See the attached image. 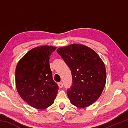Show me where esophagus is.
I'll list each match as a JSON object with an SVG mask.
<instances>
[{
  "instance_id": "34e87169",
  "label": "esophagus",
  "mask_w": 128,
  "mask_h": 128,
  "mask_svg": "<svg viewBox=\"0 0 128 128\" xmlns=\"http://www.w3.org/2000/svg\"><path fill=\"white\" fill-rule=\"evenodd\" d=\"M58 86H59V87L60 88H62V86H63V84H62V82H59V83H58Z\"/></svg>"
}]
</instances>
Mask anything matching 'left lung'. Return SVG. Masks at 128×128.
I'll list each match as a JSON object with an SVG mask.
<instances>
[{"instance_id": "obj_1", "label": "left lung", "mask_w": 128, "mask_h": 128, "mask_svg": "<svg viewBox=\"0 0 128 128\" xmlns=\"http://www.w3.org/2000/svg\"><path fill=\"white\" fill-rule=\"evenodd\" d=\"M57 52L72 72V85L67 90L71 103L78 108L92 104L106 85L107 76L102 60L96 52L81 44L60 47Z\"/></svg>"}]
</instances>
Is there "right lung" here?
Instances as JSON below:
<instances>
[{"label": "right lung", "mask_w": 128, "mask_h": 128, "mask_svg": "<svg viewBox=\"0 0 128 128\" xmlns=\"http://www.w3.org/2000/svg\"><path fill=\"white\" fill-rule=\"evenodd\" d=\"M56 47L39 46L30 50L18 62L15 72L17 92L26 103L44 110L52 105L58 94L49 59Z\"/></svg>", "instance_id": "right-lung-1"}]
</instances>
